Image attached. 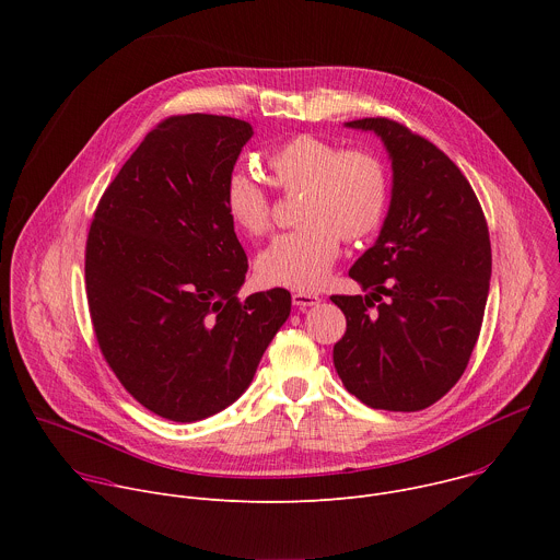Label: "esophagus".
I'll use <instances>...</instances> for the list:
<instances>
[{"instance_id":"esophagus-1","label":"esophagus","mask_w":560,"mask_h":560,"mask_svg":"<svg viewBox=\"0 0 560 560\" xmlns=\"http://www.w3.org/2000/svg\"><path fill=\"white\" fill-rule=\"evenodd\" d=\"M292 303H294V307L305 310V307H312V305L322 303V296L312 294V292H294V294H292Z\"/></svg>"}]
</instances>
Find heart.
I'll use <instances>...</instances> for the list:
<instances>
[{
  "label": "heart",
  "instance_id": "obj_1",
  "mask_svg": "<svg viewBox=\"0 0 560 560\" xmlns=\"http://www.w3.org/2000/svg\"><path fill=\"white\" fill-rule=\"evenodd\" d=\"M268 179L281 192H301L296 230L279 234L259 253L255 272L261 283L290 290L322 285L346 242L370 236L383 221L389 199V179L381 159L365 148L299 135L268 159ZM225 212L246 236L270 230V199L250 177L234 173L225 184Z\"/></svg>",
  "mask_w": 560,
  "mask_h": 560
}]
</instances>
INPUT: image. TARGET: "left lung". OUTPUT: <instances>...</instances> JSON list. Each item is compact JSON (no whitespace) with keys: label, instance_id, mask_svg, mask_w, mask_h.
Returning a JSON list of instances; mask_svg holds the SVG:
<instances>
[{"label":"left lung","instance_id":"obj_1","mask_svg":"<svg viewBox=\"0 0 560 560\" xmlns=\"http://www.w3.org/2000/svg\"><path fill=\"white\" fill-rule=\"evenodd\" d=\"M346 126L383 141L392 192L374 246L350 268L368 294L332 296L348 322L335 368L365 406L417 412L454 387L481 332L490 232L469 182L434 143L385 117Z\"/></svg>","mask_w":560,"mask_h":560}]
</instances>
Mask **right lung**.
Wrapping results in <instances>:
<instances>
[{"instance_id": "add662e5", "label": "right lung", "mask_w": 560, "mask_h": 560, "mask_svg": "<svg viewBox=\"0 0 560 560\" xmlns=\"http://www.w3.org/2000/svg\"><path fill=\"white\" fill-rule=\"evenodd\" d=\"M248 121L159 124L106 188L86 244V292L104 359L150 412L192 423L242 396L290 316V292L238 301L248 257L223 195Z\"/></svg>"}]
</instances>
